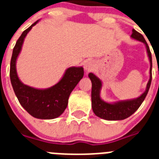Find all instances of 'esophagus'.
Wrapping results in <instances>:
<instances>
[{
  "instance_id": "34e87169",
  "label": "esophagus",
  "mask_w": 159,
  "mask_h": 159,
  "mask_svg": "<svg viewBox=\"0 0 159 159\" xmlns=\"http://www.w3.org/2000/svg\"><path fill=\"white\" fill-rule=\"evenodd\" d=\"M94 68V64L92 61L91 60H88V61H86L85 64H84V69L86 70L87 71H92Z\"/></svg>"
}]
</instances>
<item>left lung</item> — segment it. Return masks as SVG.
<instances>
[{"label":"left lung","instance_id":"left-lung-1","mask_svg":"<svg viewBox=\"0 0 159 159\" xmlns=\"http://www.w3.org/2000/svg\"><path fill=\"white\" fill-rule=\"evenodd\" d=\"M131 37L135 40L141 41L145 43L147 48V54H148L149 60L151 62V68H150V80L147 85V89L139 98L130 100L121 101L115 103H109L102 100L100 98V89L102 88V82L98 77L95 76L93 73H89L90 80L92 81V107L94 113L98 117L102 118L107 120H123L130 116L139 109L143 100L145 99L148 91L150 89L152 80V57L150 51V48L147 44L143 35L137 31L133 29L132 30Z\"/></svg>","mask_w":159,"mask_h":159}]
</instances>
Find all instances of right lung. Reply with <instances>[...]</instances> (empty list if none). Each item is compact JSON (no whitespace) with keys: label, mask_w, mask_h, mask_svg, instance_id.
<instances>
[{"label":"right lung","mask_w":159,"mask_h":159,"mask_svg":"<svg viewBox=\"0 0 159 159\" xmlns=\"http://www.w3.org/2000/svg\"><path fill=\"white\" fill-rule=\"evenodd\" d=\"M37 22L38 20L24 31L16 41L11 58L10 80L19 102L31 116L36 119H52L64 111L70 94L83 78L84 71L82 67H69L60 82L47 89L33 88L20 80L16 69V59L25 36Z\"/></svg>","instance_id":"add662e5"}]
</instances>
